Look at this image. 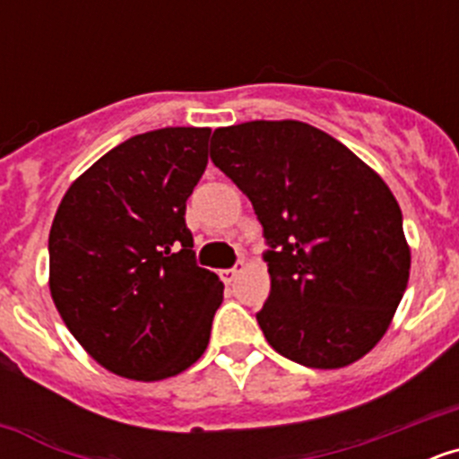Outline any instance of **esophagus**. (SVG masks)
Returning a JSON list of instances; mask_svg holds the SVG:
<instances>
[{
    "mask_svg": "<svg viewBox=\"0 0 459 459\" xmlns=\"http://www.w3.org/2000/svg\"><path fill=\"white\" fill-rule=\"evenodd\" d=\"M238 273H241V269H222L218 275H221V280L225 285H230V282H234V278H237Z\"/></svg>",
    "mask_w": 459,
    "mask_h": 459,
    "instance_id": "34e87169",
    "label": "esophagus"
}]
</instances>
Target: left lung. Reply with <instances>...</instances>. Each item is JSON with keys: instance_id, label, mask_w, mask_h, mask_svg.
<instances>
[{"instance_id": "left-lung-1", "label": "left lung", "mask_w": 459, "mask_h": 459, "mask_svg": "<svg viewBox=\"0 0 459 459\" xmlns=\"http://www.w3.org/2000/svg\"><path fill=\"white\" fill-rule=\"evenodd\" d=\"M211 160L264 227L271 294L257 322L271 347L319 370L363 359L391 326L411 266L391 188L303 121L216 128Z\"/></svg>"}]
</instances>
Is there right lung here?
Here are the masks:
<instances>
[{"label":"right lung","instance_id":"1","mask_svg":"<svg viewBox=\"0 0 459 459\" xmlns=\"http://www.w3.org/2000/svg\"><path fill=\"white\" fill-rule=\"evenodd\" d=\"M209 135L190 126L121 142L73 181L52 221V301L84 351L126 379L179 375L209 344L225 287L197 266L186 227Z\"/></svg>","mask_w":459,"mask_h":459}]
</instances>
